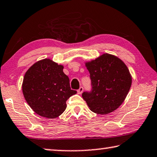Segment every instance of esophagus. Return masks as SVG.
I'll return each mask as SVG.
<instances>
[{"label":"esophagus","mask_w":157,"mask_h":157,"mask_svg":"<svg viewBox=\"0 0 157 157\" xmlns=\"http://www.w3.org/2000/svg\"><path fill=\"white\" fill-rule=\"evenodd\" d=\"M83 87H80L78 90H77V92H78V94H81L82 92H83Z\"/></svg>","instance_id":"34e87169"}]
</instances>
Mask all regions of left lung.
Instances as JSON below:
<instances>
[{
	"mask_svg": "<svg viewBox=\"0 0 157 157\" xmlns=\"http://www.w3.org/2000/svg\"><path fill=\"white\" fill-rule=\"evenodd\" d=\"M92 81V90L82 94L89 109L106 115L118 109L127 97L132 76L121 59L109 53L85 62Z\"/></svg>",
	"mask_w": 157,
	"mask_h": 157,
	"instance_id": "1",
	"label": "left lung"
}]
</instances>
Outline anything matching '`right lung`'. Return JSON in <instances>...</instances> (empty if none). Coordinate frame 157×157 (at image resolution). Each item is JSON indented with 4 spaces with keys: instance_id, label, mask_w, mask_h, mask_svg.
<instances>
[{
    "instance_id": "obj_1",
    "label": "right lung",
    "mask_w": 157,
    "mask_h": 157,
    "mask_svg": "<svg viewBox=\"0 0 157 157\" xmlns=\"http://www.w3.org/2000/svg\"><path fill=\"white\" fill-rule=\"evenodd\" d=\"M64 67L49 58L36 62L25 72L22 92L35 113L53 119L65 111L66 101L76 94L71 90Z\"/></svg>"
}]
</instances>
